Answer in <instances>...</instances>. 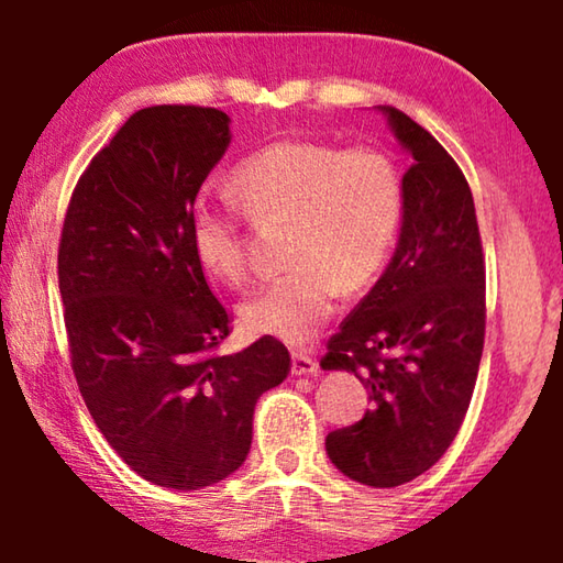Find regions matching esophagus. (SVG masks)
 Here are the masks:
<instances>
[{
	"label": "esophagus",
	"instance_id": "obj_1",
	"mask_svg": "<svg viewBox=\"0 0 563 563\" xmlns=\"http://www.w3.org/2000/svg\"><path fill=\"white\" fill-rule=\"evenodd\" d=\"M290 373L295 377H310V375L318 373V362L312 360V357H308V355H302V352H292Z\"/></svg>",
	"mask_w": 563,
	"mask_h": 563
}]
</instances>
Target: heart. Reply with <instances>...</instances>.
Wrapping results in <instances>:
<instances>
[{"instance_id": "1", "label": "heart", "mask_w": 563, "mask_h": 563, "mask_svg": "<svg viewBox=\"0 0 563 563\" xmlns=\"http://www.w3.org/2000/svg\"><path fill=\"white\" fill-rule=\"evenodd\" d=\"M235 194L258 223L292 218V268L243 302V325L302 345L330 320L340 288L373 283L393 255L405 221V184L385 151L338 148L325 141L283 139L247 156ZM188 241L198 265L223 283L247 273L241 213L231 201L196 198Z\"/></svg>"}]
</instances>
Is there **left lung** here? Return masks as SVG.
I'll list each match as a JSON object with an SVG mask.
<instances>
[{"instance_id": "1", "label": "left lung", "mask_w": 563, "mask_h": 563, "mask_svg": "<svg viewBox=\"0 0 563 563\" xmlns=\"http://www.w3.org/2000/svg\"><path fill=\"white\" fill-rule=\"evenodd\" d=\"M385 113L412 166L405 221L379 280L328 342L322 369H347L373 409L328 434L330 462L352 482L399 487L440 462L464 422L484 347V255L462 168L407 113Z\"/></svg>"}]
</instances>
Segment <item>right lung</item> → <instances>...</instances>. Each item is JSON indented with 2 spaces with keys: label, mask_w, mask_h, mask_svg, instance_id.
<instances>
[{
  "label": "right lung",
  "mask_w": 563,
  "mask_h": 563,
  "mask_svg": "<svg viewBox=\"0 0 563 563\" xmlns=\"http://www.w3.org/2000/svg\"><path fill=\"white\" fill-rule=\"evenodd\" d=\"M231 146L228 113L148 107L71 194L59 290L81 397L123 462L166 489H203L245 462L263 393L290 352L261 338L233 355L231 320L188 241V211Z\"/></svg>",
  "instance_id": "1"
}]
</instances>
